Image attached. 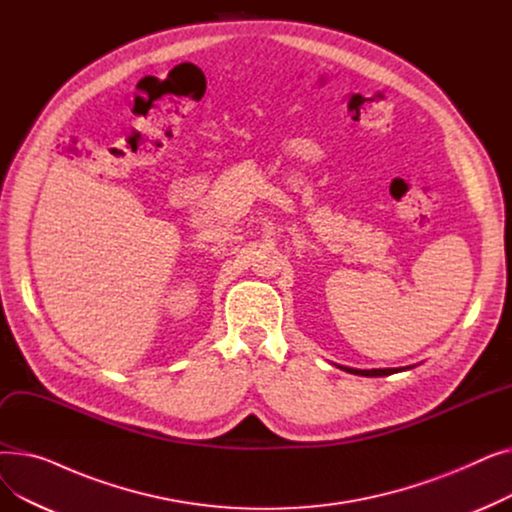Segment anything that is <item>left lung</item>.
<instances>
[{"label": "left lung", "instance_id": "1", "mask_svg": "<svg viewBox=\"0 0 512 512\" xmlns=\"http://www.w3.org/2000/svg\"><path fill=\"white\" fill-rule=\"evenodd\" d=\"M334 365L348 371V373L367 375V378H378V375H390V373H396V371H405V369L415 367V365H407V367H390V369H353V367H344V365H338V363H334Z\"/></svg>", "mask_w": 512, "mask_h": 512}]
</instances>
